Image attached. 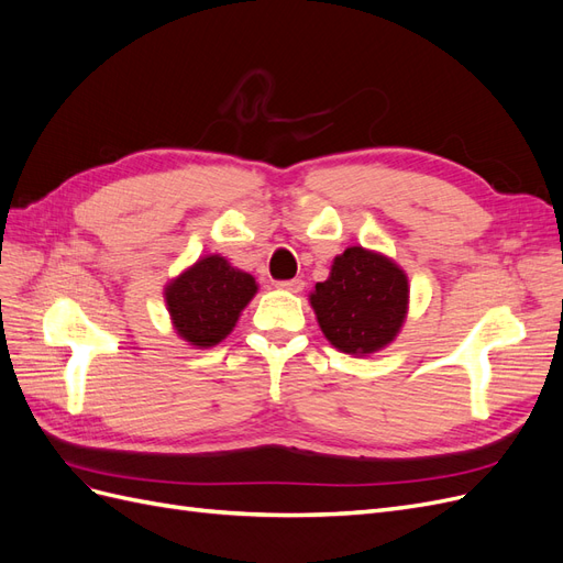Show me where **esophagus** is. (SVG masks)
I'll return each instance as SVG.
<instances>
[{"label":"esophagus","mask_w":563,"mask_h":563,"mask_svg":"<svg viewBox=\"0 0 563 563\" xmlns=\"http://www.w3.org/2000/svg\"><path fill=\"white\" fill-rule=\"evenodd\" d=\"M277 288H282V291H291V294H300L305 288V282L302 279H288V282H279Z\"/></svg>","instance_id":"34e87169"}]
</instances>
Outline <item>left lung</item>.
I'll list each match as a JSON object with an SVG mask.
<instances>
[{
	"instance_id": "8db88e82",
	"label": "left lung",
	"mask_w": 563,
	"mask_h": 563,
	"mask_svg": "<svg viewBox=\"0 0 563 563\" xmlns=\"http://www.w3.org/2000/svg\"><path fill=\"white\" fill-rule=\"evenodd\" d=\"M406 272L378 251L347 246L335 255L329 279L310 294L319 329L329 343L368 356L395 343L408 314Z\"/></svg>"
}]
</instances>
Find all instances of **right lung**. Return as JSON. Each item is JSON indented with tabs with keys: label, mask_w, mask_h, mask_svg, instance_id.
Returning a JSON list of instances; mask_svg holds the SVG:
<instances>
[{
	"label": "right lung",
	"mask_w": 563,
	"mask_h": 563,
	"mask_svg": "<svg viewBox=\"0 0 563 563\" xmlns=\"http://www.w3.org/2000/svg\"><path fill=\"white\" fill-rule=\"evenodd\" d=\"M258 294L249 272L232 267L225 255L209 253L164 286L174 331L187 345L207 350L225 340L242 310Z\"/></svg>",
	"instance_id": "right-lung-1"
}]
</instances>
